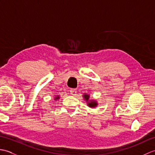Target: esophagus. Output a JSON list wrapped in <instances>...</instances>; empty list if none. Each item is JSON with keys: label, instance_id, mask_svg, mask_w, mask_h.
Wrapping results in <instances>:
<instances>
[{"label": "esophagus", "instance_id": "esophagus-1", "mask_svg": "<svg viewBox=\"0 0 155 155\" xmlns=\"http://www.w3.org/2000/svg\"><path fill=\"white\" fill-rule=\"evenodd\" d=\"M70 93L72 95L74 96V95L77 94V90H76L75 88H71V89L70 90Z\"/></svg>", "mask_w": 155, "mask_h": 155}]
</instances>
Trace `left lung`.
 <instances>
[{
  "label": "left lung",
  "instance_id": "obj_1",
  "mask_svg": "<svg viewBox=\"0 0 155 155\" xmlns=\"http://www.w3.org/2000/svg\"><path fill=\"white\" fill-rule=\"evenodd\" d=\"M83 98L84 100L86 101L87 103V106L91 108H95L97 107L98 103L97 101H95L94 99H90V95L88 94H83Z\"/></svg>",
  "mask_w": 155,
  "mask_h": 155
}]
</instances>
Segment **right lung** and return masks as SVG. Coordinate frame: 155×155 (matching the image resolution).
I'll use <instances>...</instances> for the list:
<instances>
[{
	"label": "right lung",
	"instance_id": "add662e5",
	"mask_svg": "<svg viewBox=\"0 0 155 155\" xmlns=\"http://www.w3.org/2000/svg\"><path fill=\"white\" fill-rule=\"evenodd\" d=\"M59 98H60V97L58 96V95H57V96H56V97H54V101H57V100L59 99Z\"/></svg>",
	"mask_w": 155,
	"mask_h": 155
}]
</instances>
